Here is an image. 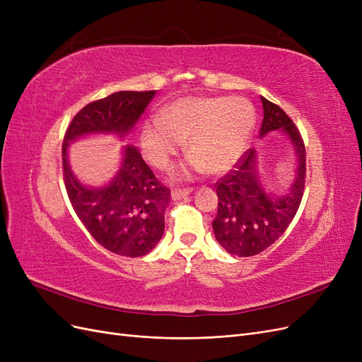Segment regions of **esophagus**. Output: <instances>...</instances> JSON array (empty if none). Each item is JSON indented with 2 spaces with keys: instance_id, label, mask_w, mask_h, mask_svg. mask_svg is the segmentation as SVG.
Returning a JSON list of instances; mask_svg holds the SVG:
<instances>
[{
  "instance_id": "34e87169",
  "label": "esophagus",
  "mask_w": 362,
  "mask_h": 362,
  "mask_svg": "<svg viewBox=\"0 0 362 362\" xmlns=\"http://www.w3.org/2000/svg\"><path fill=\"white\" fill-rule=\"evenodd\" d=\"M192 193V189H184V190H172V199L173 201H181Z\"/></svg>"
}]
</instances>
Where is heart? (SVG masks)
Masks as SVG:
<instances>
[{
  "label": "heart",
  "instance_id": "obj_1",
  "mask_svg": "<svg viewBox=\"0 0 362 362\" xmlns=\"http://www.w3.org/2000/svg\"><path fill=\"white\" fill-rule=\"evenodd\" d=\"M255 125V110L245 98L185 96L140 128V148L157 169H168L187 139L192 154L177 177L208 170L228 172L238 161Z\"/></svg>",
  "mask_w": 362,
  "mask_h": 362
}]
</instances>
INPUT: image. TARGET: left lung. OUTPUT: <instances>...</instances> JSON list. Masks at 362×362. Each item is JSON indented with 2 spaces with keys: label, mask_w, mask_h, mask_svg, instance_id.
Segmentation results:
<instances>
[{
  "label": "left lung",
  "mask_w": 362,
  "mask_h": 362,
  "mask_svg": "<svg viewBox=\"0 0 362 362\" xmlns=\"http://www.w3.org/2000/svg\"><path fill=\"white\" fill-rule=\"evenodd\" d=\"M261 103L264 116L259 139L279 129L293 149L296 168L288 187L273 193L262 184L258 152L249 149L237 168L217 182L213 231L218 245L235 257L257 255L275 243L298 213L305 187V146L299 129L279 105L264 96Z\"/></svg>",
  "instance_id": "obj_1"
}]
</instances>
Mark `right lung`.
<instances>
[{"label":"right lung","instance_id":"obj_1","mask_svg":"<svg viewBox=\"0 0 362 362\" xmlns=\"http://www.w3.org/2000/svg\"><path fill=\"white\" fill-rule=\"evenodd\" d=\"M154 96L156 90H122L87 104L63 139L64 185L74 210L96 242L120 257H144L157 246L170 190L157 181L133 145H124L116 175L100 187L75 177L68 151L72 141L87 136L113 134L125 140Z\"/></svg>","mask_w":362,"mask_h":362}]
</instances>
